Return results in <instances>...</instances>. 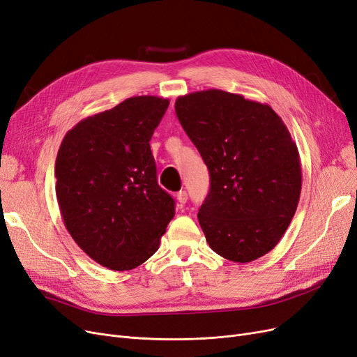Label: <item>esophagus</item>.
<instances>
[{"mask_svg": "<svg viewBox=\"0 0 357 357\" xmlns=\"http://www.w3.org/2000/svg\"><path fill=\"white\" fill-rule=\"evenodd\" d=\"M176 200H178V204L179 206H183L187 203V200H188V194L185 192V191H179L178 194H176Z\"/></svg>", "mask_w": 357, "mask_h": 357, "instance_id": "esophagus-1", "label": "esophagus"}]
</instances>
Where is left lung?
I'll use <instances>...</instances> for the list:
<instances>
[{
    "mask_svg": "<svg viewBox=\"0 0 357 357\" xmlns=\"http://www.w3.org/2000/svg\"><path fill=\"white\" fill-rule=\"evenodd\" d=\"M175 110L210 174L199 222L219 256L248 263L269 253L301 191L297 145L271 105L220 89L178 97Z\"/></svg>",
    "mask_w": 357,
    "mask_h": 357,
    "instance_id": "1",
    "label": "left lung"
}]
</instances>
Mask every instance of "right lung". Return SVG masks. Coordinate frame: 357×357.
Masks as SVG:
<instances>
[{"instance_id": "obj_1", "label": "right lung", "mask_w": 357, "mask_h": 357, "mask_svg": "<svg viewBox=\"0 0 357 357\" xmlns=\"http://www.w3.org/2000/svg\"><path fill=\"white\" fill-rule=\"evenodd\" d=\"M169 100L130 97L64 135L56 195L66 229L101 266L130 271L160 245L175 202L158 187L150 139Z\"/></svg>"}]
</instances>
